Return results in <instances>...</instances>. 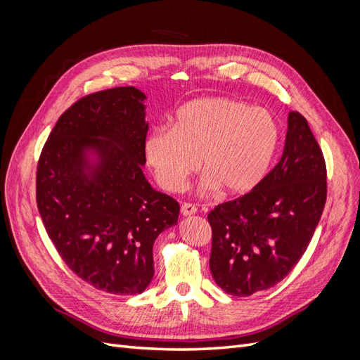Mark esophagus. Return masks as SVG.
Returning a JSON list of instances; mask_svg holds the SVG:
<instances>
[{"label": "esophagus", "mask_w": 360, "mask_h": 360, "mask_svg": "<svg viewBox=\"0 0 360 360\" xmlns=\"http://www.w3.org/2000/svg\"><path fill=\"white\" fill-rule=\"evenodd\" d=\"M197 210H198L197 205L192 204V202H183V204H181V209H180V212H181L183 216L193 214V213H197Z\"/></svg>", "instance_id": "1"}]
</instances>
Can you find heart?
<instances>
[{
    "mask_svg": "<svg viewBox=\"0 0 360 360\" xmlns=\"http://www.w3.org/2000/svg\"><path fill=\"white\" fill-rule=\"evenodd\" d=\"M278 141L279 127L269 111L209 97L180 108L174 129H155L146 141V158L165 191H180L201 160L202 191L246 195L264 180Z\"/></svg>",
    "mask_w": 360,
    "mask_h": 360,
    "instance_id": "obj_1",
    "label": "heart"
}]
</instances>
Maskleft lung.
<instances>
[{"label":"left lung","mask_w":360,"mask_h":360,"mask_svg":"<svg viewBox=\"0 0 360 360\" xmlns=\"http://www.w3.org/2000/svg\"><path fill=\"white\" fill-rule=\"evenodd\" d=\"M323 151L307 118L291 111L279 162L243 197L209 213L210 270L225 292L242 297L276 285L307 250L328 197Z\"/></svg>","instance_id":"1"}]
</instances>
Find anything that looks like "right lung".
I'll use <instances>...</instances> for the list:
<instances>
[{
    "label": "right lung",
    "instance_id": "obj_1",
    "mask_svg": "<svg viewBox=\"0 0 360 360\" xmlns=\"http://www.w3.org/2000/svg\"><path fill=\"white\" fill-rule=\"evenodd\" d=\"M144 99L135 86H117L76 101L53 126L36 174L37 209L64 263L86 284L122 296L148 287L153 243L180 213L143 174Z\"/></svg>",
    "mask_w": 360,
    "mask_h": 360
}]
</instances>
